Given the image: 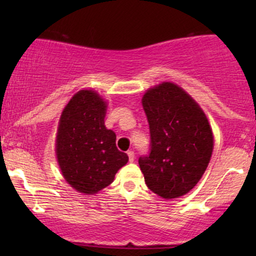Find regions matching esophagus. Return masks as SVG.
Listing matches in <instances>:
<instances>
[{
	"label": "esophagus",
	"instance_id": "obj_1",
	"mask_svg": "<svg viewBox=\"0 0 256 256\" xmlns=\"http://www.w3.org/2000/svg\"><path fill=\"white\" fill-rule=\"evenodd\" d=\"M128 161H130V162H134V150H128Z\"/></svg>",
	"mask_w": 256,
	"mask_h": 256
}]
</instances>
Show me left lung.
Segmentation results:
<instances>
[{"label": "left lung", "mask_w": 256, "mask_h": 256, "mask_svg": "<svg viewBox=\"0 0 256 256\" xmlns=\"http://www.w3.org/2000/svg\"><path fill=\"white\" fill-rule=\"evenodd\" d=\"M143 110L150 130V152L138 160L146 186L162 198L183 196L198 183L212 156L214 140L207 116L177 84L146 90Z\"/></svg>", "instance_id": "8db88e82"}]
</instances>
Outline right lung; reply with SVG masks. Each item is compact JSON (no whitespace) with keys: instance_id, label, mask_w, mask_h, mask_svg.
<instances>
[{"instance_id":"obj_1","label":"right lung","mask_w":256,"mask_h":256,"mask_svg":"<svg viewBox=\"0 0 256 256\" xmlns=\"http://www.w3.org/2000/svg\"><path fill=\"white\" fill-rule=\"evenodd\" d=\"M107 104L98 92L80 90L64 108L56 134V158L64 178L79 192L94 195L114 180L128 156L104 126Z\"/></svg>"}]
</instances>
